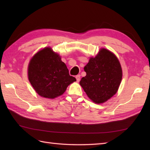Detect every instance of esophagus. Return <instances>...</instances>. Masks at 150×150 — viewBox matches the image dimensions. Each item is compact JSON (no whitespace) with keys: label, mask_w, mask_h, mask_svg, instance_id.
Masks as SVG:
<instances>
[{"label":"esophagus","mask_w":150,"mask_h":150,"mask_svg":"<svg viewBox=\"0 0 150 150\" xmlns=\"http://www.w3.org/2000/svg\"><path fill=\"white\" fill-rule=\"evenodd\" d=\"M75 78H76V79H77V81L79 82V81H80V75H76L75 76Z\"/></svg>","instance_id":"obj_1"}]
</instances>
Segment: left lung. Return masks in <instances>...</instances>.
Wrapping results in <instances>:
<instances>
[{
  "instance_id": "obj_1",
  "label": "left lung",
  "mask_w": 150,
  "mask_h": 150,
  "mask_svg": "<svg viewBox=\"0 0 150 150\" xmlns=\"http://www.w3.org/2000/svg\"><path fill=\"white\" fill-rule=\"evenodd\" d=\"M84 69L86 75L81 79L80 85L94 103H103L117 93L122 71L113 53L101 49L95 58H90Z\"/></svg>"
}]
</instances>
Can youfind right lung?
<instances>
[{"label":"right lung","instance_id":"obj_1","mask_svg":"<svg viewBox=\"0 0 150 150\" xmlns=\"http://www.w3.org/2000/svg\"><path fill=\"white\" fill-rule=\"evenodd\" d=\"M28 79L41 97L54 98L62 95L67 87L76 81L70 76L65 63L50 47L39 51L28 66Z\"/></svg>","mask_w":150,"mask_h":150}]
</instances>
